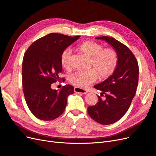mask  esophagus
<instances>
[{
	"instance_id": "esophagus-1",
	"label": "esophagus",
	"mask_w": 156,
	"mask_h": 156,
	"mask_svg": "<svg viewBox=\"0 0 156 156\" xmlns=\"http://www.w3.org/2000/svg\"><path fill=\"white\" fill-rule=\"evenodd\" d=\"M74 91L76 93H81L83 94H85L88 93V91L86 90L83 89L81 88H79V87H75L74 88Z\"/></svg>"
}]
</instances>
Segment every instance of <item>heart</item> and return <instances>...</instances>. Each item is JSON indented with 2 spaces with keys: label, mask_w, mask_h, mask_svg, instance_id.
Returning a JSON list of instances; mask_svg holds the SVG:
<instances>
[{
  "label": "heart",
  "mask_w": 156,
  "mask_h": 156,
  "mask_svg": "<svg viewBox=\"0 0 156 156\" xmlns=\"http://www.w3.org/2000/svg\"><path fill=\"white\" fill-rule=\"evenodd\" d=\"M77 50L88 57H91L90 68L87 70H79L71 74L69 81L79 88H85L96 81L107 79L115 73L119 64V55L112 48L103 49V47L92 41H84L75 47ZM71 51L64 50L60 56V64L63 69H70Z\"/></svg>",
  "instance_id": "heart-1"
}]
</instances>
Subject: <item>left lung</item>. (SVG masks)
<instances>
[{
	"label": "left lung",
	"instance_id": "obj_1",
	"mask_svg": "<svg viewBox=\"0 0 156 156\" xmlns=\"http://www.w3.org/2000/svg\"><path fill=\"white\" fill-rule=\"evenodd\" d=\"M109 44L119 55L115 73L94 87L101 90L95 105L88 107V113L99 124L108 125L124 116L129 109L139 81V65L135 55L126 45L109 36L96 37ZM105 95L103 100L101 97Z\"/></svg>",
	"mask_w": 156,
	"mask_h": 156
}]
</instances>
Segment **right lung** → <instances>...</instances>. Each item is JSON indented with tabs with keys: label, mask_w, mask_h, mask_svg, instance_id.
Listing matches in <instances>:
<instances>
[{
	"label": "right lung",
	"mask_w": 156,
	"mask_h": 156,
	"mask_svg": "<svg viewBox=\"0 0 156 156\" xmlns=\"http://www.w3.org/2000/svg\"><path fill=\"white\" fill-rule=\"evenodd\" d=\"M79 37L51 33L33 42L25 52L22 66L23 93L28 107L40 120L60 116L66 107L68 96L73 94L70 84L59 91L52 89L51 84L60 79L61 54Z\"/></svg>",
	"instance_id": "add662e5"
}]
</instances>
